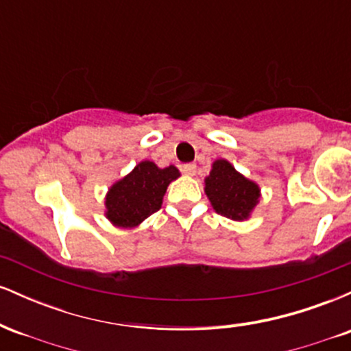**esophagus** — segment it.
<instances>
[{"instance_id":"esophagus-1","label":"esophagus","mask_w":351,"mask_h":351,"mask_svg":"<svg viewBox=\"0 0 351 351\" xmlns=\"http://www.w3.org/2000/svg\"><path fill=\"white\" fill-rule=\"evenodd\" d=\"M183 173L188 176H193L196 173V165L195 163H186L183 165Z\"/></svg>"}]
</instances>
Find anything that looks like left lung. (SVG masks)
Listing matches in <instances>:
<instances>
[{
  "label": "left lung",
  "mask_w": 351,
  "mask_h": 351,
  "mask_svg": "<svg viewBox=\"0 0 351 351\" xmlns=\"http://www.w3.org/2000/svg\"><path fill=\"white\" fill-rule=\"evenodd\" d=\"M206 195L216 213L243 221L259 199L256 183L239 175L226 160H217L206 178Z\"/></svg>",
  "instance_id": "obj_1"
}]
</instances>
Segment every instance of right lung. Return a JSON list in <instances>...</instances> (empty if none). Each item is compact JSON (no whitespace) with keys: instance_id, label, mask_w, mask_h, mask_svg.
I'll list each match as a JSON object with an SVG mask.
<instances>
[{"instance_id":"add662e5","label":"right lung","mask_w":351,"mask_h":351,"mask_svg":"<svg viewBox=\"0 0 351 351\" xmlns=\"http://www.w3.org/2000/svg\"><path fill=\"white\" fill-rule=\"evenodd\" d=\"M180 176L175 167L158 168L152 162L136 165L108 191L107 217L120 228H134L162 208L168 184Z\"/></svg>"}]
</instances>
